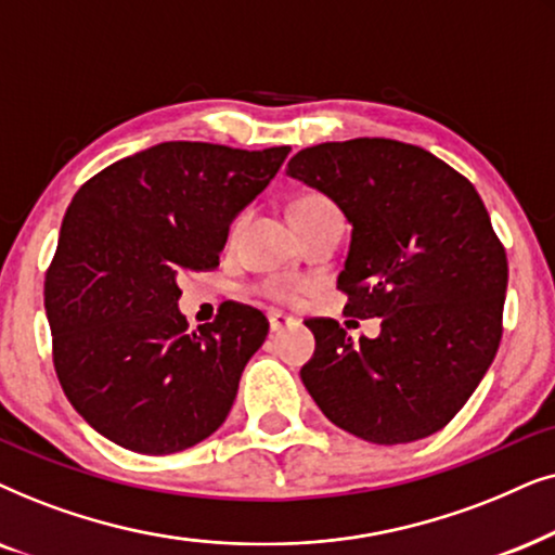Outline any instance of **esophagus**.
Masks as SVG:
<instances>
[{"mask_svg":"<svg viewBox=\"0 0 555 555\" xmlns=\"http://www.w3.org/2000/svg\"><path fill=\"white\" fill-rule=\"evenodd\" d=\"M286 324H292V317H286L282 312H269V330L271 332H282Z\"/></svg>","mask_w":555,"mask_h":555,"instance_id":"obj_1","label":"esophagus"}]
</instances>
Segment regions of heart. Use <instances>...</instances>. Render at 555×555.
Returning <instances> with one entry per match:
<instances>
[{"label":"heart","instance_id":"b5f03b06","mask_svg":"<svg viewBox=\"0 0 555 555\" xmlns=\"http://www.w3.org/2000/svg\"><path fill=\"white\" fill-rule=\"evenodd\" d=\"M324 210H337L335 203H332L330 197L317 195V192H312V195H301L299 201L294 203V208H292L294 223H299V220H305V218H312V216H317V212H324ZM243 223H246V212H241V216L233 220L231 233L238 235ZM261 294H263L266 299H271V301H282V305H292V301L299 299L301 286H294V284H286V282H276V279H273V282H266L261 286Z\"/></svg>","mask_w":555,"mask_h":555}]
</instances>
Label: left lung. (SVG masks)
Listing matches in <instances>:
<instances>
[{
    "instance_id": "left-lung-1",
    "label": "left lung",
    "mask_w": 555,
    "mask_h": 555,
    "mask_svg": "<svg viewBox=\"0 0 555 555\" xmlns=\"http://www.w3.org/2000/svg\"><path fill=\"white\" fill-rule=\"evenodd\" d=\"M289 175L352 223L337 279L345 312L380 317V335L360 343L330 317L309 320L317 350L301 383L354 437H431L475 393L502 337L507 256L482 197L431 152L378 137L307 146Z\"/></svg>"
}]
</instances>
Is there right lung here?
I'll use <instances>...</instances> for the list:
<instances>
[{
  "label": "right lung",
  "mask_w": 555,
  "mask_h": 555,
  "mask_svg": "<svg viewBox=\"0 0 555 555\" xmlns=\"http://www.w3.org/2000/svg\"><path fill=\"white\" fill-rule=\"evenodd\" d=\"M289 152L165 142L73 195L46 273L53 365L73 409L114 444L175 454L225 421L269 322L223 301L190 332L177 276L216 269L231 220Z\"/></svg>",
  "instance_id": "add662e5"
}]
</instances>
